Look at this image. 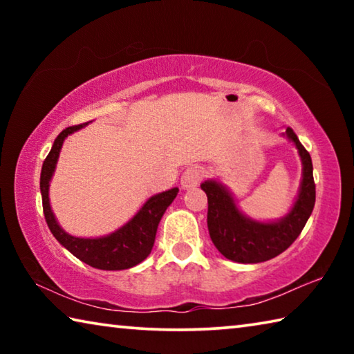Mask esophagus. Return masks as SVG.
<instances>
[{"instance_id":"1","label":"esophagus","mask_w":354,"mask_h":354,"mask_svg":"<svg viewBox=\"0 0 354 354\" xmlns=\"http://www.w3.org/2000/svg\"><path fill=\"white\" fill-rule=\"evenodd\" d=\"M203 178V170L200 167H190V169L185 170L181 176V187L184 190L194 189L200 184Z\"/></svg>"}]
</instances>
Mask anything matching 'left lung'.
<instances>
[{
    "label": "left lung",
    "mask_w": 354,
    "mask_h": 354,
    "mask_svg": "<svg viewBox=\"0 0 354 354\" xmlns=\"http://www.w3.org/2000/svg\"><path fill=\"white\" fill-rule=\"evenodd\" d=\"M283 136L295 145L303 165L297 200L283 218L273 221L251 218L237 207L234 196L223 183L218 179L201 183V189L207 195L209 236L226 259L241 263L273 259L295 242L313 214L315 205L313 159L292 128H287Z\"/></svg>",
    "instance_id": "1"
}]
</instances>
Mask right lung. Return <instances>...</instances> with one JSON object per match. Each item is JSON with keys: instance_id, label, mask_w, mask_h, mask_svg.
Wrapping results in <instances>:
<instances>
[{"instance_id": "1", "label": "right lung", "mask_w": 354, "mask_h": 354, "mask_svg": "<svg viewBox=\"0 0 354 354\" xmlns=\"http://www.w3.org/2000/svg\"><path fill=\"white\" fill-rule=\"evenodd\" d=\"M88 123L65 128L56 137L50 154L44 160L40 173V194L41 203H44L45 220L53 236L57 239V242L80 261L88 263L91 267L100 268V270H124V268H131L140 263L151 253L159 221L162 218L167 207L176 198L179 189L173 187L149 196L133 218L107 236L76 237L65 232L61 225L57 223L55 212L51 211L50 181L55 175L64 140Z\"/></svg>"}]
</instances>
